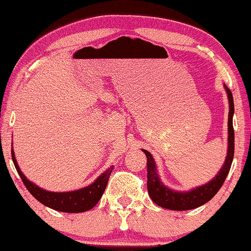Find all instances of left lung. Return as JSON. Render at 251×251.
Segmentation results:
<instances>
[{
    "label": "left lung",
    "mask_w": 251,
    "mask_h": 251,
    "mask_svg": "<svg viewBox=\"0 0 251 251\" xmlns=\"http://www.w3.org/2000/svg\"><path fill=\"white\" fill-rule=\"evenodd\" d=\"M226 93H228L229 99V120H228V154L225 162V166L222 167L219 175L215 177L213 181L208 182L207 184L201 185V187L193 189L188 193H177V191L170 190L169 188L164 187L158 178L157 173H156L155 162L152 160V156L149 151L143 150L147 156V188L150 199L154 201L156 204L162 208L170 209V210H190L201 207V205L210 201L213 197L216 195L217 191L221 189L223 183H225L226 176H228L229 170H230L232 158H234L235 150V134L234 126H232V115H234V100H232V94L230 89L226 87Z\"/></svg>",
    "instance_id": "1"
}]
</instances>
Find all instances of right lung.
<instances>
[{
  "label": "right lung",
  "mask_w": 251,
  "mask_h": 251,
  "mask_svg": "<svg viewBox=\"0 0 251 251\" xmlns=\"http://www.w3.org/2000/svg\"><path fill=\"white\" fill-rule=\"evenodd\" d=\"M11 157H13L14 166L29 193L42 204L54 209V210L63 211V213H83V211L90 210L91 208L95 207L104 193L110 174L113 173L114 169V166H111L93 184L88 185L83 189L69 191V193H51V191L41 189L37 185L31 183L29 179H26L17 166L13 150H11Z\"/></svg>",
  "instance_id": "obj_1"
}]
</instances>
